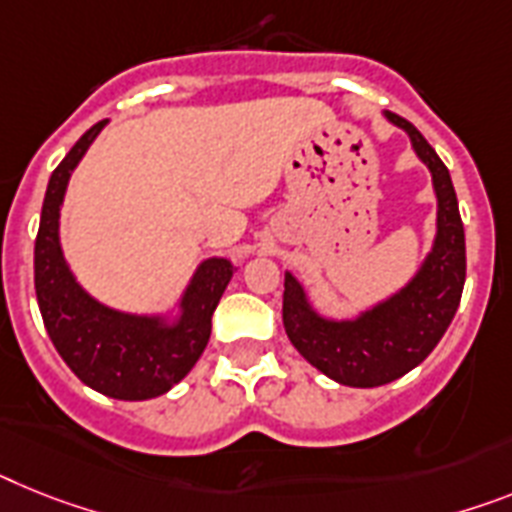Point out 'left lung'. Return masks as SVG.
<instances>
[{"label": "left lung", "mask_w": 512, "mask_h": 512, "mask_svg": "<svg viewBox=\"0 0 512 512\" xmlns=\"http://www.w3.org/2000/svg\"><path fill=\"white\" fill-rule=\"evenodd\" d=\"M382 117L409 135L416 158L432 176L437 223L422 265L401 289L351 317L322 315L291 270L283 281L289 341L322 375L349 388L388 385L419 367L445 336L466 281V236L450 171L414 124L393 111H382Z\"/></svg>", "instance_id": "obj_1"}]
</instances>
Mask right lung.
<instances>
[{"label": "right lung", "instance_id": "add662e5", "mask_svg": "<svg viewBox=\"0 0 512 512\" xmlns=\"http://www.w3.org/2000/svg\"><path fill=\"white\" fill-rule=\"evenodd\" d=\"M106 124L109 119L93 124L51 174L33 255L36 296L51 343L88 388L117 401H148L169 393L195 367L236 265L229 257L203 260L163 312L114 309L77 283L59 239V216L72 171Z\"/></svg>", "mask_w": 512, "mask_h": 512}]
</instances>
